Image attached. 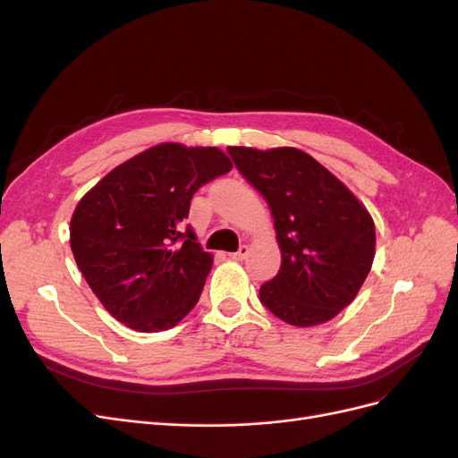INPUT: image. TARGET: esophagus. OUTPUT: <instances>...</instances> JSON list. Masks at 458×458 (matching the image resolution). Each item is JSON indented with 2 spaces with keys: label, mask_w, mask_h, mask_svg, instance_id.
<instances>
[{
  "label": "esophagus",
  "mask_w": 458,
  "mask_h": 458,
  "mask_svg": "<svg viewBox=\"0 0 458 458\" xmlns=\"http://www.w3.org/2000/svg\"><path fill=\"white\" fill-rule=\"evenodd\" d=\"M248 252H250V248H248L246 244H242L237 252L231 254V258H233V259H239V261H242V259L248 256Z\"/></svg>",
  "instance_id": "obj_1"
}]
</instances>
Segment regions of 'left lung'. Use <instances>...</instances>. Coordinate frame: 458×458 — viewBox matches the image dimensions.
Returning <instances> with one entry per match:
<instances>
[{
	"label": "left lung",
	"mask_w": 458,
	"mask_h": 458,
	"mask_svg": "<svg viewBox=\"0 0 458 458\" xmlns=\"http://www.w3.org/2000/svg\"><path fill=\"white\" fill-rule=\"evenodd\" d=\"M227 152L267 200L281 248V269L261 284V303L294 327L330 321L353 301L372 266L377 234L367 208L303 150Z\"/></svg>",
	"instance_id": "8db88e82"
}]
</instances>
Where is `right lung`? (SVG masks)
I'll return each instance as SVG.
<instances>
[{"mask_svg":"<svg viewBox=\"0 0 458 458\" xmlns=\"http://www.w3.org/2000/svg\"><path fill=\"white\" fill-rule=\"evenodd\" d=\"M231 168L216 147L164 143L120 164L78 202L72 254L116 321L160 332L197 306L214 259L183 221L192 195Z\"/></svg>","mask_w":458,"mask_h":458,"instance_id":"add662e5","label":"right lung"}]
</instances>
